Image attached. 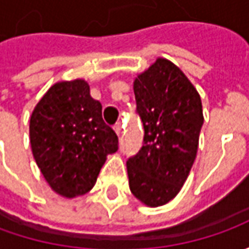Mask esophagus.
<instances>
[{
	"mask_svg": "<svg viewBox=\"0 0 249 249\" xmlns=\"http://www.w3.org/2000/svg\"><path fill=\"white\" fill-rule=\"evenodd\" d=\"M113 130L116 131L118 136H120V133H122V126H120V123H116V124L113 126Z\"/></svg>",
	"mask_w": 249,
	"mask_h": 249,
	"instance_id": "esophagus-1",
	"label": "esophagus"
}]
</instances>
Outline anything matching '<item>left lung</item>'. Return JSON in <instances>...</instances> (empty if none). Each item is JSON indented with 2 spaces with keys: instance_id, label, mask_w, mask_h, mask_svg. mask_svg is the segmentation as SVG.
<instances>
[{
  "instance_id": "8db88e82",
  "label": "left lung",
  "mask_w": 249,
  "mask_h": 249,
  "mask_svg": "<svg viewBox=\"0 0 249 249\" xmlns=\"http://www.w3.org/2000/svg\"><path fill=\"white\" fill-rule=\"evenodd\" d=\"M133 89L144 142L126 162L130 191L155 208L172 201L188 177L204 123L202 104L193 83L165 58L140 73Z\"/></svg>"
}]
</instances>
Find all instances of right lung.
I'll return each instance as SVG.
<instances>
[{
    "mask_svg": "<svg viewBox=\"0 0 249 249\" xmlns=\"http://www.w3.org/2000/svg\"><path fill=\"white\" fill-rule=\"evenodd\" d=\"M30 144L37 166L65 198L89 193L118 136L102 119V105L83 79L55 83L30 118Z\"/></svg>",
    "mask_w": 249,
    "mask_h": 249,
    "instance_id": "right-lung-1",
    "label": "right lung"
}]
</instances>
